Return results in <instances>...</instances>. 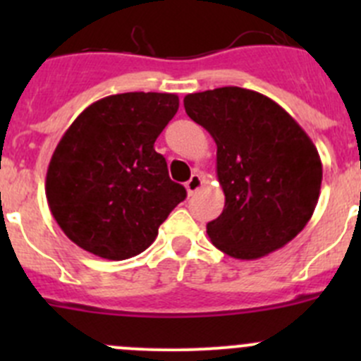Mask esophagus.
<instances>
[{
    "instance_id": "34e87169",
    "label": "esophagus",
    "mask_w": 361,
    "mask_h": 361,
    "mask_svg": "<svg viewBox=\"0 0 361 361\" xmlns=\"http://www.w3.org/2000/svg\"><path fill=\"white\" fill-rule=\"evenodd\" d=\"M202 178H201V174H192V178L190 180L187 181V183H185V187H187V192H188V195H194L195 192L199 190V188L202 187Z\"/></svg>"
}]
</instances>
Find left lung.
I'll return each instance as SVG.
<instances>
[{
	"label": "left lung",
	"mask_w": 361,
	"mask_h": 361,
	"mask_svg": "<svg viewBox=\"0 0 361 361\" xmlns=\"http://www.w3.org/2000/svg\"><path fill=\"white\" fill-rule=\"evenodd\" d=\"M183 104L216 143L225 207L207 224L211 243L239 260L283 248L318 204L323 167L311 137L278 103L250 89L188 94Z\"/></svg>",
	"instance_id": "left-lung-1"
}]
</instances>
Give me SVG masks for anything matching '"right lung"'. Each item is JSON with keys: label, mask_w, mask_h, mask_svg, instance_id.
Masks as SVG:
<instances>
[{"label": "right lung", "mask_w": 361, "mask_h": 361, "mask_svg": "<svg viewBox=\"0 0 361 361\" xmlns=\"http://www.w3.org/2000/svg\"><path fill=\"white\" fill-rule=\"evenodd\" d=\"M178 106L176 94H115L69 126L50 159L45 194L76 246L126 260L155 241L160 224L187 197L154 148Z\"/></svg>", "instance_id": "1"}]
</instances>
